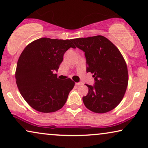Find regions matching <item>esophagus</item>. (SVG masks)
<instances>
[{"mask_svg": "<svg viewBox=\"0 0 148 148\" xmlns=\"http://www.w3.org/2000/svg\"><path fill=\"white\" fill-rule=\"evenodd\" d=\"M84 84H83L82 82H77V83H75V85H77V86H82V85H83Z\"/></svg>", "mask_w": 148, "mask_h": 148, "instance_id": "esophagus-1", "label": "esophagus"}]
</instances>
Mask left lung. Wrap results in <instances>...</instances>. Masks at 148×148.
Listing matches in <instances>:
<instances>
[{
  "mask_svg": "<svg viewBox=\"0 0 148 148\" xmlns=\"http://www.w3.org/2000/svg\"><path fill=\"white\" fill-rule=\"evenodd\" d=\"M75 45L85 52L86 71L93 73L94 86L86 84L88 94L83 97L87 108L106 113L118 106L128 85L127 64L119 50L102 36L73 39Z\"/></svg>",
  "mask_w": 148,
  "mask_h": 148,
  "instance_id": "8db88e82",
  "label": "left lung"
}]
</instances>
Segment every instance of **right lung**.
Instances as JSON below:
<instances>
[{"label":"right lung","mask_w":148,"mask_h":148,"mask_svg":"<svg viewBox=\"0 0 148 148\" xmlns=\"http://www.w3.org/2000/svg\"><path fill=\"white\" fill-rule=\"evenodd\" d=\"M72 40L42 38L31 42L21 52L15 71L16 84L32 108L40 112H53L64 106L75 82L60 80L57 71L69 48H75Z\"/></svg>","instance_id":"1"}]
</instances>
